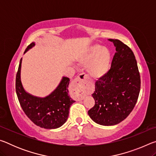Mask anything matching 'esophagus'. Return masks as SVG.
Returning a JSON list of instances; mask_svg holds the SVG:
<instances>
[{
	"label": "esophagus",
	"mask_w": 156,
	"mask_h": 156,
	"mask_svg": "<svg viewBox=\"0 0 156 156\" xmlns=\"http://www.w3.org/2000/svg\"><path fill=\"white\" fill-rule=\"evenodd\" d=\"M87 75L85 73H80L73 81V85L76 87V91L78 94L80 98L83 100L88 92L86 83L87 82Z\"/></svg>",
	"instance_id": "obj_1"
}]
</instances>
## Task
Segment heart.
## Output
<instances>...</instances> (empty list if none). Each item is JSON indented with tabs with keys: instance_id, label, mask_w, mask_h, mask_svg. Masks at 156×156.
Listing matches in <instances>:
<instances>
[{
	"instance_id": "heart-1",
	"label": "heart",
	"mask_w": 156,
	"mask_h": 156,
	"mask_svg": "<svg viewBox=\"0 0 156 156\" xmlns=\"http://www.w3.org/2000/svg\"><path fill=\"white\" fill-rule=\"evenodd\" d=\"M78 61L87 65V71L91 77L100 78L109 72L111 67V53L105 47L93 45L80 57Z\"/></svg>"
}]
</instances>
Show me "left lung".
<instances>
[{"label": "left lung", "instance_id": "1", "mask_svg": "<svg viewBox=\"0 0 156 156\" xmlns=\"http://www.w3.org/2000/svg\"><path fill=\"white\" fill-rule=\"evenodd\" d=\"M109 72L95 83V105L88 114L95 122L112 126L124 120L133 109L140 90V76L133 52L118 39Z\"/></svg>", "mask_w": 156, "mask_h": 156}]
</instances>
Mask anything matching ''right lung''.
<instances>
[{
    "label": "right lung",
    "instance_id": "1",
    "mask_svg": "<svg viewBox=\"0 0 156 156\" xmlns=\"http://www.w3.org/2000/svg\"><path fill=\"white\" fill-rule=\"evenodd\" d=\"M35 45L31 43L25 53ZM24 53V54H25ZM22 58L16 78V91L23 112L37 126L44 129H56L64 125L69 116V110L75 101L69 96V78L62 77L57 88L44 98L34 96L26 92L20 80Z\"/></svg>",
    "mask_w": 156,
    "mask_h": 156
}]
</instances>
